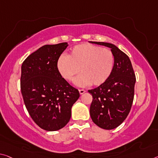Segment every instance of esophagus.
<instances>
[{
  "label": "esophagus",
  "instance_id": "esophagus-1",
  "mask_svg": "<svg viewBox=\"0 0 158 158\" xmlns=\"http://www.w3.org/2000/svg\"><path fill=\"white\" fill-rule=\"evenodd\" d=\"M79 94H84V93L85 92H86V91H85V90L84 89H79Z\"/></svg>",
  "mask_w": 158,
  "mask_h": 158
}]
</instances>
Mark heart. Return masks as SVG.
I'll use <instances>...</instances> for the list:
<instances>
[{
	"label": "heart",
	"mask_w": 158,
	"mask_h": 158,
	"mask_svg": "<svg viewBox=\"0 0 158 158\" xmlns=\"http://www.w3.org/2000/svg\"><path fill=\"white\" fill-rule=\"evenodd\" d=\"M114 64V55L110 50L83 44L74 46L68 56L61 55L57 59L56 67L62 78L69 82L81 72L75 83L83 87L104 84L110 77Z\"/></svg>",
	"instance_id": "1"
}]
</instances>
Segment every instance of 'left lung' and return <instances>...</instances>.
<instances>
[{"label": "left lung", "mask_w": 158, "mask_h": 158, "mask_svg": "<svg viewBox=\"0 0 158 158\" xmlns=\"http://www.w3.org/2000/svg\"><path fill=\"white\" fill-rule=\"evenodd\" d=\"M91 43L110 48L114 55V68L109 79L88 91L93 97L90 107L93 122L102 129H113L124 121L131 110L136 76L129 57L116 46L105 42Z\"/></svg>", "instance_id": "obj_1"}]
</instances>
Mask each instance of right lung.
<instances>
[{"mask_svg": "<svg viewBox=\"0 0 158 158\" xmlns=\"http://www.w3.org/2000/svg\"><path fill=\"white\" fill-rule=\"evenodd\" d=\"M68 46L66 42L45 45L27 57L22 64L20 88L29 114L39 127L53 131L65 126L71 109L79 98L57 71L56 62Z\"/></svg>", "mask_w": 158, "mask_h": 158, "instance_id": "right-lung-1", "label": "right lung"}]
</instances>
